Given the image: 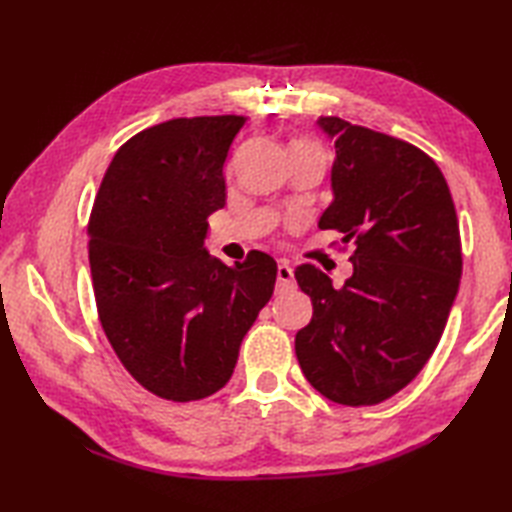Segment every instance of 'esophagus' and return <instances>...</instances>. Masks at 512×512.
<instances>
[{
    "label": "esophagus",
    "mask_w": 512,
    "mask_h": 512,
    "mask_svg": "<svg viewBox=\"0 0 512 512\" xmlns=\"http://www.w3.org/2000/svg\"><path fill=\"white\" fill-rule=\"evenodd\" d=\"M295 288V273H292V268L288 264H279L277 266V290L284 292V290H292Z\"/></svg>",
    "instance_id": "1"
}]
</instances>
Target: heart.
<instances>
[{
  "mask_svg": "<svg viewBox=\"0 0 512 512\" xmlns=\"http://www.w3.org/2000/svg\"><path fill=\"white\" fill-rule=\"evenodd\" d=\"M292 147H314V143H310V140H297Z\"/></svg>",
  "mask_w": 512,
  "mask_h": 512,
  "instance_id": "1",
  "label": "heart"
}]
</instances>
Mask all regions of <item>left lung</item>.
Returning a JSON list of instances; mask_svg holds the SVG:
<instances>
[{"instance_id": "obj_1", "label": "left lung", "mask_w": 512, "mask_h": 512, "mask_svg": "<svg viewBox=\"0 0 512 512\" xmlns=\"http://www.w3.org/2000/svg\"><path fill=\"white\" fill-rule=\"evenodd\" d=\"M334 138V202L319 220L352 242L341 288L310 264L297 284L312 319L295 336L308 383L347 407L378 405L407 387L438 347L462 275L460 224L431 156L405 140L321 116Z\"/></svg>"}]
</instances>
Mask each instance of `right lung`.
Returning a JSON list of instances; mask_svg holds the SVG:
<instances>
[{
    "label": "right lung",
    "mask_w": 512,
    "mask_h": 512,
    "mask_svg": "<svg viewBox=\"0 0 512 512\" xmlns=\"http://www.w3.org/2000/svg\"><path fill=\"white\" fill-rule=\"evenodd\" d=\"M246 118H171L116 151L88 222L96 312L138 385L171 402L220 391L239 343L273 297L275 259L226 266L206 253L224 206V162Z\"/></svg>",
    "instance_id": "right-lung-1"
}]
</instances>
